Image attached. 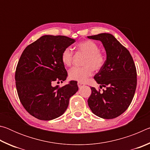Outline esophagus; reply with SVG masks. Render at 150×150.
I'll use <instances>...</instances> for the list:
<instances>
[{
  "label": "esophagus",
  "mask_w": 150,
  "mask_h": 150,
  "mask_svg": "<svg viewBox=\"0 0 150 150\" xmlns=\"http://www.w3.org/2000/svg\"><path fill=\"white\" fill-rule=\"evenodd\" d=\"M77 85H78V87H79V88H81V87H83V86L85 85L84 84H83V83H80V82H78V83H77Z\"/></svg>",
  "instance_id": "esophagus-1"
}]
</instances>
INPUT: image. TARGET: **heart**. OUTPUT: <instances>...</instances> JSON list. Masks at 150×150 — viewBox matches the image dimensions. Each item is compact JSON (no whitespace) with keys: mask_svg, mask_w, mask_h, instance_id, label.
<instances>
[{"mask_svg":"<svg viewBox=\"0 0 150 150\" xmlns=\"http://www.w3.org/2000/svg\"><path fill=\"white\" fill-rule=\"evenodd\" d=\"M79 52L86 55L83 62L85 66L82 67H75L69 71V78L77 81L80 83H84L88 77L93 75V70L99 71L105 65V56L99 50L98 45L92 40H85L77 44ZM73 58V53L70 47H66L63 50L61 56L62 63L66 66L71 65Z\"/></svg>","mask_w":150,"mask_h":150,"instance_id":"obj_1","label":"heart"}]
</instances>
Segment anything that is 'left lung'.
Instances as JSON below:
<instances>
[{"label":"left lung","mask_w":150,"mask_h":150,"mask_svg":"<svg viewBox=\"0 0 150 150\" xmlns=\"http://www.w3.org/2000/svg\"><path fill=\"white\" fill-rule=\"evenodd\" d=\"M99 40L106 53V59L102 69L94 77L103 92L91 87L87 100L93 112L98 117L112 119L118 117L130 106L135 94L137 73L132 57L115 36L103 33L88 36Z\"/></svg>","instance_id":"left-lung-1"}]
</instances>
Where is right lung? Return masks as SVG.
<instances>
[{"label":"right lung","mask_w":150,"mask_h":150,"mask_svg":"<svg viewBox=\"0 0 150 150\" xmlns=\"http://www.w3.org/2000/svg\"><path fill=\"white\" fill-rule=\"evenodd\" d=\"M75 42L64 35H43L25 48L18 63L15 81L18 95L26 111L39 120H51L67 110L77 83L53 87L67 77L61 56Z\"/></svg>","instance_id":"right-lung-1"}]
</instances>
